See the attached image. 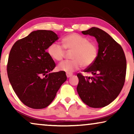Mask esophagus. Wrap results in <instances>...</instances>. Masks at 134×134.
Returning a JSON list of instances; mask_svg holds the SVG:
<instances>
[{"label":"esophagus","mask_w":134,"mask_h":134,"mask_svg":"<svg viewBox=\"0 0 134 134\" xmlns=\"http://www.w3.org/2000/svg\"><path fill=\"white\" fill-rule=\"evenodd\" d=\"M72 76V74H71V73H66V76L68 78L71 77Z\"/></svg>","instance_id":"esophagus-1"}]
</instances>
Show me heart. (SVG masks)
<instances>
[{
	"label": "heart",
	"instance_id": "b5f03b06",
	"mask_svg": "<svg viewBox=\"0 0 134 134\" xmlns=\"http://www.w3.org/2000/svg\"><path fill=\"white\" fill-rule=\"evenodd\" d=\"M63 46L57 43L49 46L47 52L55 61H61L65 55V50L72 51L71 60L62 62L58 65L59 71L72 73L82 66L88 67L94 63L98 56V47L94 42L77 34H71L62 38Z\"/></svg>",
	"mask_w": 134,
	"mask_h": 134
}]
</instances>
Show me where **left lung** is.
<instances>
[{
    "label": "left lung",
    "mask_w": 134,
    "mask_h": 134,
    "mask_svg": "<svg viewBox=\"0 0 134 134\" xmlns=\"http://www.w3.org/2000/svg\"><path fill=\"white\" fill-rule=\"evenodd\" d=\"M83 35L94 36L98 43L96 61L79 73L77 91L85 104L93 108H101L113 101L120 94L125 82L126 59L123 49L107 33L97 27L82 31Z\"/></svg>",
    "instance_id": "8db88e82"
}]
</instances>
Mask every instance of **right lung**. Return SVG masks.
Masks as SVG:
<instances>
[{
  "mask_svg": "<svg viewBox=\"0 0 134 134\" xmlns=\"http://www.w3.org/2000/svg\"><path fill=\"white\" fill-rule=\"evenodd\" d=\"M58 39L51 30H39L18 40L8 57L7 74L21 101L35 109L46 107L67 79L65 72H51L55 63L46 50Z\"/></svg>",
  "mask_w": 134,
  "mask_h": 134,
  "instance_id": "1",
  "label": "right lung"
}]
</instances>
